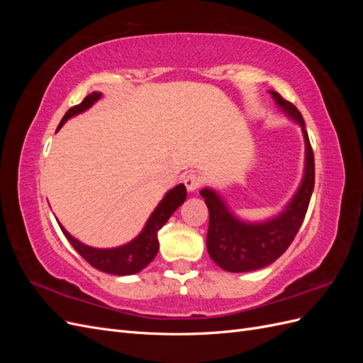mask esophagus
Listing matches in <instances>:
<instances>
[{
    "mask_svg": "<svg viewBox=\"0 0 363 363\" xmlns=\"http://www.w3.org/2000/svg\"><path fill=\"white\" fill-rule=\"evenodd\" d=\"M183 183H184V186H186V189H188L189 192H195V191L199 189L200 186H201L203 180H201V177H200L199 174H188V175H186V177H184Z\"/></svg>",
    "mask_w": 363,
    "mask_h": 363,
    "instance_id": "1",
    "label": "esophagus"
}]
</instances>
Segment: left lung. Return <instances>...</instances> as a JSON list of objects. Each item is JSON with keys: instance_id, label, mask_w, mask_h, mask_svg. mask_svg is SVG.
Here are the masks:
<instances>
[{"instance_id": "obj_1", "label": "left lung", "mask_w": 363, "mask_h": 363, "mask_svg": "<svg viewBox=\"0 0 363 363\" xmlns=\"http://www.w3.org/2000/svg\"><path fill=\"white\" fill-rule=\"evenodd\" d=\"M277 104L303 128L306 140V174L301 188L280 216L263 224H245L227 211L219 196L203 189L208 208L207 251L216 265L230 272H247L269 265L292 244L304 221L315 186V157L303 115L279 92H271Z\"/></svg>"}]
</instances>
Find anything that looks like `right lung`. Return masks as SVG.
<instances>
[{"instance_id": "right-lung-1", "label": "right lung", "mask_w": 363, "mask_h": 363, "mask_svg": "<svg viewBox=\"0 0 363 363\" xmlns=\"http://www.w3.org/2000/svg\"><path fill=\"white\" fill-rule=\"evenodd\" d=\"M100 96L101 94L92 92L91 95H87L80 104L71 107L62 118L57 130L67 123L71 116L86 111V108H89ZM184 200H186L184 184L175 186L172 191H169L167 195H164V199L160 201L156 211L152 212L145 228L142 230V233L136 239L131 240L130 244L112 248V250H98V248L87 247L82 244L80 240L72 238L60 224L59 225L62 228L63 235L67 236L71 245L75 248V251L79 252V255L89 263V265L103 272L115 274V276H130V274H136L144 269L148 263L156 257L159 251V239H157L159 230L167 224L169 216L177 211V207L182 206Z\"/></svg>"}]
</instances>
